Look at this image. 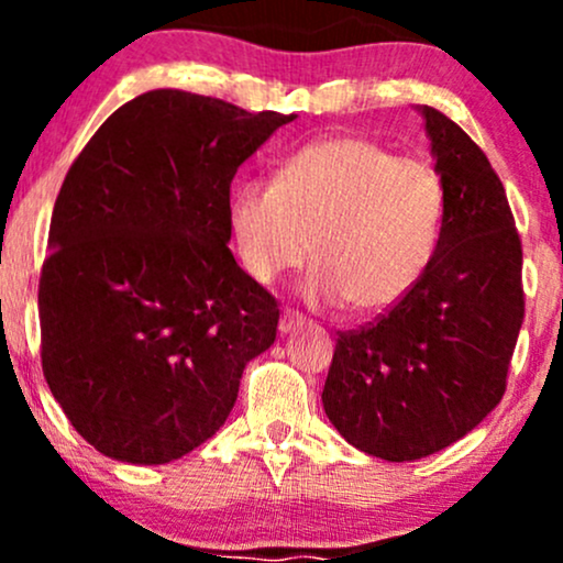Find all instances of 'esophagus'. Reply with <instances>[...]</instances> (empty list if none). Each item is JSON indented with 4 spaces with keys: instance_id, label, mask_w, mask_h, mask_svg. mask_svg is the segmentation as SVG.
I'll return each mask as SVG.
<instances>
[{
    "instance_id": "obj_1",
    "label": "esophagus",
    "mask_w": 563,
    "mask_h": 563,
    "mask_svg": "<svg viewBox=\"0 0 563 563\" xmlns=\"http://www.w3.org/2000/svg\"><path fill=\"white\" fill-rule=\"evenodd\" d=\"M303 325V318L299 312H290V309H286V312H283V318H280V333L286 335V333H290V331H296V328H301Z\"/></svg>"
}]
</instances>
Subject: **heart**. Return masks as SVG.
<instances>
[{"label":"heart","mask_w":563,"mask_h":563,"mask_svg":"<svg viewBox=\"0 0 563 563\" xmlns=\"http://www.w3.org/2000/svg\"><path fill=\"white\" fill-rule=\"evenodd\" d=\"M442 214V183L429 164L376 140L328 137L296 151L275 183L238 185L228 222L251 280L301 267L312 243L320 267L307 280L309 299L384 312L434 260Z\"/></svg>","instance_id":"heart-1"}]
</instances>
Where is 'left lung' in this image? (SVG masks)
Here are the masks:
<instances>
[{"instance_id":"left-lung-1","label":"left lung","mask_w":563,"mask_h":563,"mask_svg":"<svg viewBox=\"0 0 563 563\" xmlns=\"http://www.w3.org/2000/svg\"><path fill=\"white\" fill-rule=\"evenodd\" d=\"M418 111L444 192L434 260L389 312L339 333L322 389L339 434L391 463L450 448L495 410L525 322L521 241L503 183L455 121Z\"/></svg>"}]
</instances>
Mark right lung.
I'll use <instances>...</instances> for the list:
<instances>
[{"label":"right lung","instance_id":"1","mask_svg":"<svg viewBox=\"0 0 563 563\" xmlns=\"http://www.w3.org/2000/svg\"><path fill=\"white\" fill-rule=\"evenodd\" d=\"M294 119L153 89L68 169L38 280L42 367L102 455L158 466L196 450L275 344L277 301L228 249L230 183Z\"/></svg>","mask_w":563,"mask_h":563}]
</instances>
